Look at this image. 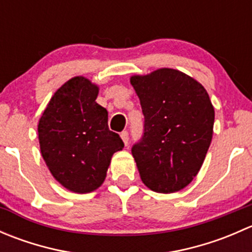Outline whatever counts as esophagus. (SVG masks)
<instances>
[{"label": "esophagus", "instance_id": "obj_1", "mask_svg": "<svg viewBox=\"0 0 252 252\" xmlns=\"http://www.w3.org/2000/svg\"><path fill=\"white\" fill-rule=\"evenodd\" d=\"M121 138H122V140L124 141V144L128 145V141H129V134H128V131H126V130L122 131V133H121Z\"/></svg>", "mask_w": 252, "mask_h": 252}]
</instances>
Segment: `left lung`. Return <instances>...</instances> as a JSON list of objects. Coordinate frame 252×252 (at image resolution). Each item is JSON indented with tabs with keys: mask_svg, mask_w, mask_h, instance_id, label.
I'll use <instances>...</instances> for the list:
<instances>
[{
	"mask_svg": "<svg viewBox=\"0 0 252 252\" xmlns=\"http://www.w3.org/2000/svg\"><path fill=\"white\" fill-rule=\"evenodd\" d=\"M145 117L144 136L131 149L139 174L152 191L171 194L192 182L213 135L215 108L194 78L159 68L130 78Z\"/></svg>",
	"mask_w": 252,
	"mask_h": 252,
	"instance_id": "8db88e82",
	"label": "left lung"
}]
</instances>
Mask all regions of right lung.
<instances>
[{"mask_svg":"<svg viewBox=\"0 0 252 252\" xmlns=\"http://www.w3.org/2000/svg\"><path fill=\"white\" fill-rule=\"evenodd\" d=\"M98 86L85 77L65 81L37 124L40 151L51 174L78 194L98 189L124 142L108 129V112L96 102Z\"/></svg>","mask_w":252,"mask_h":252,"instance_id":"right-lung-1","label":"right lung"}]
</instances>
